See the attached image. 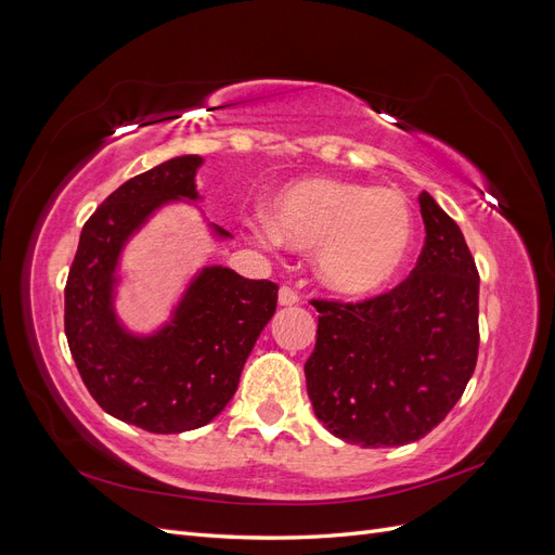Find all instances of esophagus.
Listing matches in <instances>:
<instances>
[{"mask_svg": "<svg viewBox=\"0 0 555 555\" xmlns=\"http://www.w3.org/2000/svg\"><path fill=\"white\" fill-rule=\"evenodd\" d=\"M298 294L292 289V287H280V294H278V304L280 306H284V308H289V306H296L298 304Z\"/></svg>", "mask_w": 555, "mask_h": 555, "instance_id": "obj_1", "label": "esophagus"}]
</instances>
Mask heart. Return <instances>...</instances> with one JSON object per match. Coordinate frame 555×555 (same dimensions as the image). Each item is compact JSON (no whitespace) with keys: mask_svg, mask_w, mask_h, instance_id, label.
Listing matches in <instances>:
<instances>
[{"mask_svg":"<svg viewBox=\"0 0 555 555\" xmlns=\"http://www.w3.org/2000/svg\"><path fill=\"white\" fill-rule=\"evenodd\" d=\"M268 238L294 249L314 247V273L331 292L373 296L405 268L414 215L393 188L340 178H304L268 204Z\"/></svg>","mask_w":555,"mask_h":555,"instance_id":"b5f03b06","label":"heart"}]
</instances>
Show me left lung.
Segmentation results:
<instances>
[{
  "instance_id": "obj_1",
  "label": "left lung",
  "mask_w": 555,
  "mask_h": 555,
  "mask_svg": "<svg viewBox=\"0 0 555 555\" xmlns=\"http://www.w3.org/2000/svg\"><path fill=\"white\" fill-rule=\"evenodd\" d=\"M426 243L414 271L361 304L312 300L308 396L328 433L365 449L422 440L456 405L479 351V273L459 224L418 194Z\"/></svg>"
}]
</instances>
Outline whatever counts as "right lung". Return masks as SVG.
I'll return each mask as SVG.
<instances>
[{
  "mask_svg": "<svg viewBox=\"0 0 555 555\" xmlns=\"http://www.w3.org/2000/svg\"><path fill=\"white\" fill-rule=\"evenodd\" d=\"M198 155L164 162L120 184L80 231L64 289V333L99 408L147 433L210 424L238 389L243 365L278 306V284L231 268L196 273L171 322L129 333L113 308L125 243L169 201H196ZM217 238L231 233L212 224Z\"/></svg>",
  "mask_w": 555,
  "mask_h": 555,
  "instance_id": "right-lung-1",
  "label": "right lung"
}]
</instances>
